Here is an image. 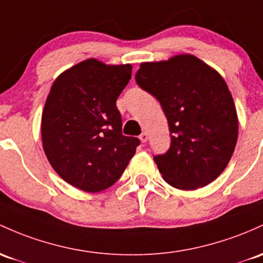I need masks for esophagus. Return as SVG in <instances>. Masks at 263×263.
<instances>
[{"label": "esophagus", "instance_id": "1", "mask_svg": "<svg viewBox=\"0 0 263 263\" xmlns=\"http://www.w3.org/2000/svg\"><path fill=\"white\" fill-rule=\"evenodd\" d=\"M140 140H141V142H147V141H148V134H147V132H142V134L140 135Z\"/></svg>", "mask_w": 263, "mask_h": 263}]
</instances>
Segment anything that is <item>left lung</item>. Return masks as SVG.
Masks as SVG:
<instances>
[{"mask_svg": "<svg viewBox=\"0 0 263 263\" xmlns=\"http://www.w3.org/2000/svg\"><path fill=\"white\" fill-rule=\"evenodd\" d=\"M136 82L158 100L168 121L171 146L154 157L163 180L186 191L211 183L238 136L235 102L221 74L193 54H177L141 63Z\"/></svg>", "mask_w": 263, "mask_h": 263, "instance_id": "1", "label": "left lung"}]
</instances>
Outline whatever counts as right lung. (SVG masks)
I'll list each match as a JSON object with an SVG mask.
<instances>
[{"instance_id":"1","label":"right lung","mask_w":263,"mask_h":263,"mask_svg":"<svg viewBox=\"0 0 263 263\" xmlns=\"http://www.w3.org/2000/svg\"><path fill=\"white\" fill-rule=\"evenodd\" d=\"M131 65L88 59L62 72L42 112L43 151L54 171L86 192L114 184L140 140L122 135L116 101L131 80Z\"/></svg>"}]
</instances>
